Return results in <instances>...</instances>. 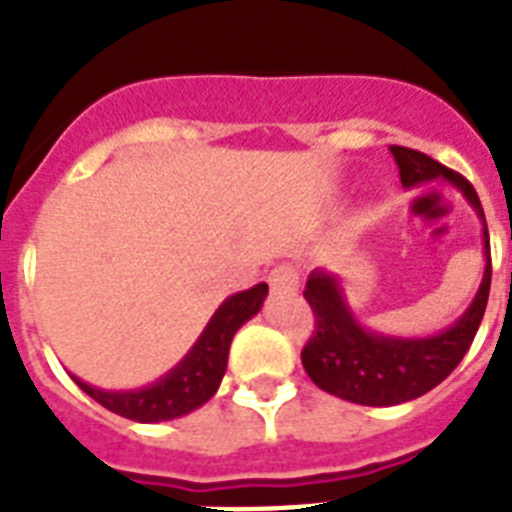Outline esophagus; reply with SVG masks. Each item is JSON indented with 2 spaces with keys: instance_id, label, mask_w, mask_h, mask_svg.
Segmentation results:
<instances>
[{
  "instance_id": "obj_1",
  "label": "esophagus",
  "mask_w": 512,
  "mask_h": 512,
  "mask_svg": "<svg viewBox=\"0 0 512 512\" xmlns=\"http://www.w3.org/2000/svg\"><path fill=\"white\" fill-rule=\"evenodd\" d=\"M268 284H271L273 292H295L300 287V273H297L295 265H276L268 276Z\"/></svg>"
}]
</instances>
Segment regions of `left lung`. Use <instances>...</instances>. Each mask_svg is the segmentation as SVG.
I'll use <instances>...</instances> for the list:
<instances>
[{
    "instance_id": "8db88e82",
    "label": "left lung",
    "mask_w": 512,
    "mask_h": 512,
    "mask_svg": "<svg viewBox=\"0 0 512 512\" xmlns=\"http://www.w3.org/2000/svg\"><path fill=\"white\" fill-rule=\"evenodd\" d=\"M396 156L404 188L446 180L476 209L484 225V279L473 303L465 308L452 327L436 335L398 337L382 335L364 327L350 311L340 276L316 268L305 281V300L316 316V335L303 348V366L321 390L361 406H396L412 398L425 396L438 382H444L468 353L484 319L489 284H492V255H489V231L478 201L476 188L457 172L446 170L436 159L404 146H390Z\"/></svg>"
}]
</instances>
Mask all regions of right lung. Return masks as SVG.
I'll use <instances>...</instances> for the list:
<instances>
[{
    "mask_svg": "<svg viewBox=\"0 0 512 512\" xmlns=\"http://www.w3.org/2000/svg\"><path fill=\"white\" fill-rule=\"evenodd\" d=\"M265 297H268V284H257V287L225 297L220 308L212 313L199 340L193 342V348L170 372L146 388L103 390L79 380L74 374L71 377L87 396L119 417L135 422L177 420L215 396L223 382L225 366H228V348H231L233 335L260 313Z\"/></svg>",
    "mask_w": 512,
    "mask_h": 512,
    "instance_id": "add662e5",
    "label": "right lung"
}]
</instances>
